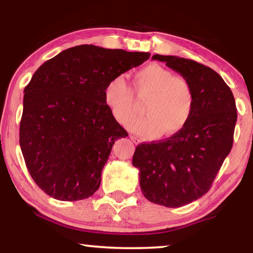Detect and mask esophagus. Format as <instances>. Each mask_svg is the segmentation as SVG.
Here are the masks:
<instances>
[{
    "label": "esophagus",
    "mask_w": 253,
    "mask_h": 253,
    "mask_svg": "<svg viewBox=\"0 0 253 253\" xmlns=\"http://www.w3.org/2000/svg\"><path fill=\"white\" fill-rule=\"evenodd\" d=\"M130 139H131V140H132V141H133V143H134V144H136V145H138V144H139V143H140V139H139V138H138V137H136V136H132V134H131V136H130Z\"/></svg>",
    "instance_id": "1"
}]
</instances>
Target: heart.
<instances>
[{
    "mask_svg": "<svg viewBox=\"0 0 253 253\" xmlns=\"http://www.w3.org/2000/svg\"><path fill=\"white\" fill-rule=\"evenodd\" d=\"M133 92L138 100L145 101V116L133 121L130 129L141 136L174 137L193 115L196 96L191 83L160 64H148L134 75ZM133 92L122 76L113 78L105 87L107 108L122 126L137 115Z\"/></svg>",
    "mask_w": 253,
    "mask_h": 253,
    "instance_id": "heart-1",
    "label": "heart"
}]
</instances>
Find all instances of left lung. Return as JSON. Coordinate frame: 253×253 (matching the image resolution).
<instances>
[{
    "label": "left lung",
    "mask_w": 253,
    "mask_h": 253,
    "mask_svg": "<svg viewBox=\"0 0 253 253\" xmlns=\"http://www.w3.org/2000/svg\"><path fill=\"white\" fill-rule=\"evenodd\" d=\"M191 83L193 115L181 132L166 140L141 143L132 165L139 170L143 195L166 207H181L209 191L230 153L237 121L233 92L222 77L188 58L153 55Z\"/></svg>",
    "instance_id": "left-lung-1"
}]
</instances>
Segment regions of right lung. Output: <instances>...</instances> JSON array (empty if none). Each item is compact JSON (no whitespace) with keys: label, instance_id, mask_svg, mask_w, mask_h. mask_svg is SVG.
<instances>
[{"label":"right lung","instance_id":"add662e5","mask_svg":"<svg viewBox=\"0 0 253 253\" xmlns=\"http://www.w3.org/2000/svg\"><path fill=\"white\" fill-rule=\"evenodd\" d=\"M150 56L81 44L34 72L24 89L19 144L30 175L48 196L76 202L99 189L114 143L127 136L107 108L105 87Z\"/></svg>","mask_w":253,"mask_h":253}]
</instances>
